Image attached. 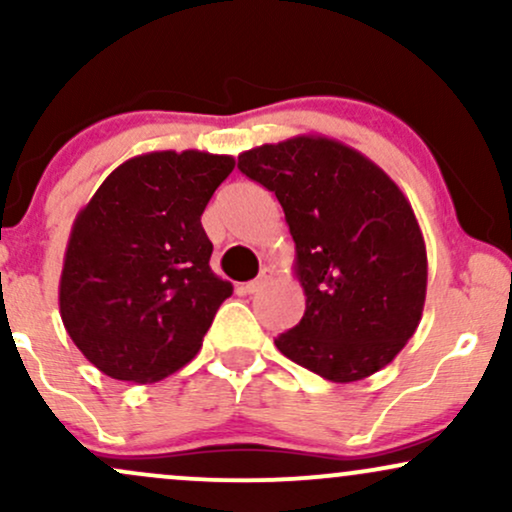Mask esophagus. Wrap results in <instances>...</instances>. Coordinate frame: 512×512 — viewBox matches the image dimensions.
<instances>
[{
    "label": "esophagus",
    "instance_id": "obj_1",
    "mask_svg": "<svg viewBox=\"0 0 512 512\" xmlns=\"http://www.w3.org/2000/svg\"><path fill=\"white\" fill-rule=\"evenodd\" d=\"M272 276H274L272 269H269V267H264L262 272H260V276H257V279H252V281H248V284L238 286V291H240V293H245V296H252V293L262 291L264 286H267L269 281H272Z\"/></svg>",
    "mask_w": 512,
    "mask_h": 512
}]
</instances>
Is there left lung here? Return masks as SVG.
I'll list each match as a JSON object with an SVG mask.
<instances>
[{
	"instance_id": "1",
	"label": "left lung",
	"mask_w": 512,
	"mask_h": 512,
	"mask_svg": "<svg viewBox=\"0 0 512 512\" xmlns=\"http://www.w3.org/2000/svg\"><path fill=\"white\" fill-rule=\"evenodd\" d=\"M238 168L274 192L296 243L305 313L276 349L332 383L378 373L424 313L426 245L409 199L370 158L313 134L245 151Z\"/></svg>"
}]
</instances>
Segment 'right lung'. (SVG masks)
<instances>
[{"label":"right lung","mask_w":512,"mask_h":512,"mask_svg":"<svg viewBox=\"0 0 512 512\" xmlns=\"http://www.w3.org/2000/svg\"><path fill=\"white\" fill-rule=\"evenodd\" d=\"M233 156L151 151L117 166L76 216L60 315L98 370L156 383L192 361L233 286L211 272L202 214Z\"/></svg>","instance_id":"add662e5"}]
</instances>
